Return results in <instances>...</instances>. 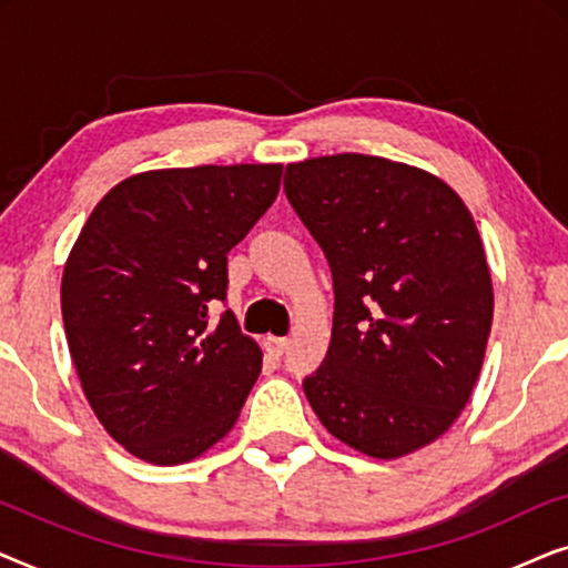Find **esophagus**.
<instances>
[{"label":"esophagus","mask_w":568,"mask_h":568,"mask_svg":"<svg viewBox=\"0 0 568 568\" xmlns=\"http://www.w3.org/2000/svg\"><path fill=\"white\" fill-rule=\"evenodd\" d=\"M266 348H268V354L274 356V359H282V356L286 354V348H290V341L286 338H266Z\"/></svg>","instance_id":"1"}]
</instances>
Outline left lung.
<instances>
[{
  "mask_svg": "<svg viewBox=\"0 0 568 568\" xmlns=\"http://www.w3.org/2000/svg\"><path fill=\"white\" fill-rule=\"evenodd\" d=\"M284 193L333 274V331L302 379L333 437L400 457L468 403L494 317L476 222L439 178L369 154L286 165Z\"/></svg>",
  "mask_w": 568,
  "mask_h": 568,
  "instance_id": "left-lung-1",
  "label": "left lung"
}]
</instances>
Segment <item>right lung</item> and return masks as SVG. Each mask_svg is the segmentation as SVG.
I'll return each instance as SVG.
<instances>
[{
	"label": "right lung",
	"mask_w": 568,
	"mask_h": 568,
	"mask_svg": "<svg viewBox=\"0 0 568 568\" xmlns=\"http://www.w3.org/2000/svg\"><path fill=\"white\" fill-rule=\"evenodd\" d=\"M282 165L152 170L92 209L61 278L69 352L111 437L154 465L220 442L261 375L227 302V253L268 212Z\"/></svg>",
	"instance_id": "1"
}]
</instances>
